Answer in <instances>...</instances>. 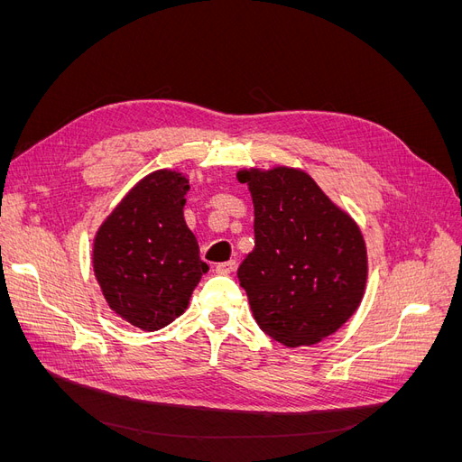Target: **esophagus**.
Wrapping results in <instances>:
<instances>
[{
    "label": "esophagus",
    "instance_id": "esophagus-1",
    "mask_svg": "<svg viewBox=\"0 0 462 462\" xmlns=\"http://www.w3.org/2000/svg\"><path fill=\"white\" fill-rule=\"evenodd\" d=\"M236 268H237V262H236V260H228V262L217 263V265H215V272H217V273H223V275H228V273H232Z\"/></svg>",
    "mask_w": 462,
    "mask_h": 462
}]
</instances>
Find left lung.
<instances>
[{
	"instance_id": "8db88e82",
	"label": "left lung",
	"mask_w": 462,
	"mask_h": 462,
	"mask_svg": "<svg viewBox=\"0 0 462 462\" xmlns=\"http://www.w3.org/2000/svg\"><path fill=\"white\" fill-rule=\"evenodd\" d=\"M254 204V251L237 277L262 331L286 346L314 345L357 309L367 281L365 241L310 176L244 170Z\"/></svg>"
}]
</instances>
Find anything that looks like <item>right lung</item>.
<instances>
[{
  "instance_id": "add662e5",
  "label": "right lung",
  "mask_w": 462,
  "mask_h": 462,
  "mask_svg": "<svg viewBox=\"0 0 462 462\" xmlns=\"http://www.w3.org/2000/svg\"><path fill=\"white\" fill-rule=\"evenodd\" d=\"M187 190L181 174H150L95 237L93 268L108 305L145 331H157L183 314L209 270L183 218Z\"/></svg>"
}]
</instances>
